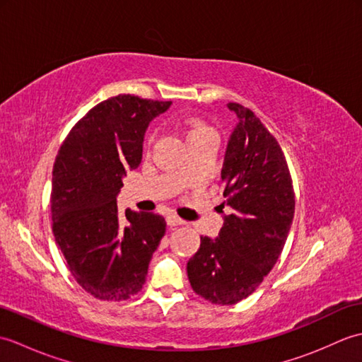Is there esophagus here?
<instances>
[{
    "label": "esophagus",
    "instance_id": "esophagus-1",
    "mask_svg": "<svg viewBox=\"0 0 362 362\" xmlns=\"http://www.w3.org/2000/svg\"><path fill=\"white\" fill-rule=\"evenodd\" d=\"M166 222H168L169 227H177V226L185 224V221L180 219L179 216H177V214H168V216H166Z\"/></svg>",
    "mask_w": 362,
    "mask_h": 362
}]
</instances>
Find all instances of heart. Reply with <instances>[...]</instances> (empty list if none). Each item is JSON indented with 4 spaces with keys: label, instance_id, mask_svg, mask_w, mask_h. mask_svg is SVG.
<instances>
[{
    "label": "heart",
    "instance_id": "obj_1",
    "mask_svg": "<svg viewBox=\"0 0 362 362\" xmlns=\"http://www.w3.org/2000/svg\"><path fill=\"white\" fill-rule=\"evenodd\" d=\"M205 130H211V129L205 127L204 124H199V122H191L188 136H193V135H196V134H199V132H205Z\"/></svg>",
    "mask_w": 362,
    "mask_h": 362
}]
</instances>
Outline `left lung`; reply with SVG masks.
Listing matches in <instances>:
<instances>
[{
	"label": "left lung",
	"mask_w": 362,
	"mask_h": 362,
	"mask_svg": "<svg viewBox=\"0 0 362 362\" xmlns=\"http://www.w3.org/2000/svg\"><path fill=\"white\" fill-rule=\"evenodd\" d=\"M230 134L221 179L228 206L216 240L201 236L187 264L191 288L216 305L249 297L279 259L294 219V188L279 141L255 113L230 103ZM224 213V211H222Z\"/></svg>",
	"instance_id": "left-lung-1"
}]
</instances>
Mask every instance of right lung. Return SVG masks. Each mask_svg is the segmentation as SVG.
<instances>
[{
    "label": "right lung",
    "mask_w": 362,
    "mask_h": 362,
    "mask_svg": "<svg viewBox=\"0 0 362 362\" xmlns=\"http://www.w3.org/2000/svg\"><path fill=\"white\" fill-rule=\"evenodd\" d=\"M171 101L118 95L76 122L52 169V232L68 269L88 294L121 302L141 291L165 218L126 210L117 196L122 177L141 163L149 122Z\"/></svg>",
    "instance_id": "add662e5"
}]
</instances>
